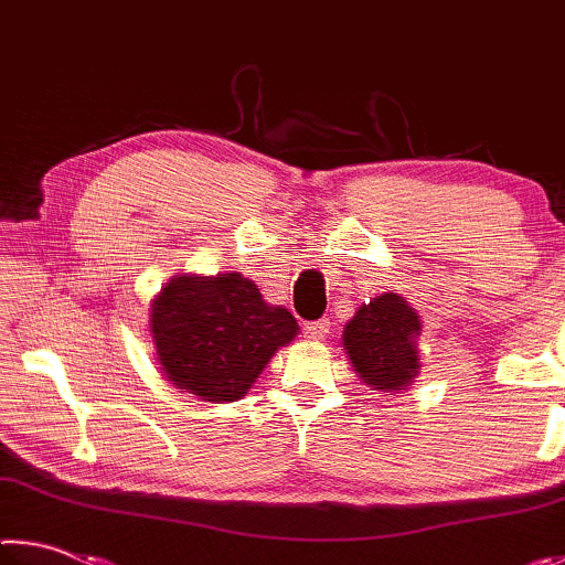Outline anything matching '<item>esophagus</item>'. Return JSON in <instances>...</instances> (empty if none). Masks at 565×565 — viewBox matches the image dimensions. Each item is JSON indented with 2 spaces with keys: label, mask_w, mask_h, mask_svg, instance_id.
<instances>
[{
  "label": "esophagus",
  "mask_w": 565,
  "mask_h": 565,
  "mask_svg": "<svg viewBox=\"0 0 565 565\" xmlns=\"http://www.w3.org/2000/svg\"><path fill=\"white\" fill-rule=\"evenodd\" d=\"M329 331H331V321H329V319H321V321L306 323V327H303V333H306V339H309V341H321V339H327V337H329Z\"/></svg>",
  "instance_id": "1"
}]
</instances>
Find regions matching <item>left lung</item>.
Wrapping results in <instances>:
<instances>
[{"label": "left lung", "instance_id": "1", "mask_svg": "<svg viewBox=\"0 0 565 565\" xmlns=\"http://www.w3.org/2000/svg\"><path fill=\"white\" fill-rule=\"evenodd\" d=\"M424 323L401 294H381L363 303L341 333L343 351L361 384L379 394H401L420 374Z\"/></svg>", "mask_w": 565, "mask_h": 565}]
</instances>
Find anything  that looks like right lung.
Segmentation results:
<instances>
[{"label":"right lung","mask_w":565,"mask_h":565,"mask_svg":"<svg viewBox=\"0 0 565 565\" xmlns=\"http://www.w3.org/2000/svg\"><path fill=\"white\" fill-rule=\"evenodd\" d=\"M296 333L291 311L266 303L238 271L177 274L149 306L159 371L177 388L214 404L244 398Z\"/></svg>","instance_id":"1"}]
</instances>
